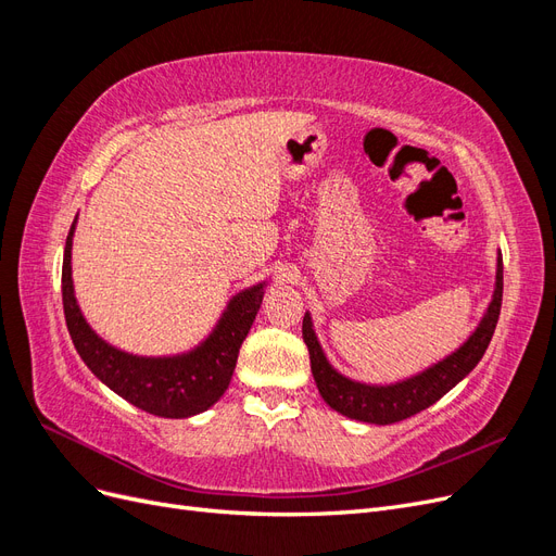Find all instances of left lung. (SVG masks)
I'll return each instance as SVG.
<instances>
[{
    "label": "left lung",
    "mask_w": 556,
    "mask_h": 556,
    "mask_svg": "<svg viewBox=\"0 0 556 556\" xmlns=\"http://www.w3.org/2000/svg\"><path fill=\"white\" fill-rule=\"evenodd\" d=\"M501 299H503V260L498 252L496 285H494L492 301L490 306H486V313L480 319L476 331L468 336V341L454 350L452 355L441 359L439 364L425 368L422 374L392 382V384H366V382L350 380L336 371V368L329 364V359L325 357L323 348H319L311 313H306L301 331H304V343L308 345L311 371L319 390V396H323L336 413H341L350 419H359V422H368V425H394V422H401V419H408L410 415H417L419 410L433 406V403L441 396H445L454 384L462 382L470 371H473L478 362L482 359L498 323Z\"/></svg>",
    "instance_id": "obj_1"
}]
</instances>
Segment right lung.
<instances>
[{"instance_id":"1","label":"right lung","mask_w":556,"mask_h":556,"mask_svg":"<svg viewBox=\"0 0 556 556\" xmlns=\"http://www.w3.org/2000/svg\"><path fill=\"white\" fill-rule=\"evenodd\" d=\"M74 229L76 220L64 245L62 304L80 359L117 396L150 415L180 419L208 410L229 387L241 343L262 306L264 282L231 296L208 339L194 350L174 357L129 355L99 339L78 308L72 280Z\"/></svg>"}]
</instances>
